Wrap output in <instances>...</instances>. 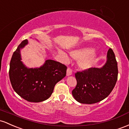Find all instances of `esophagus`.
Wrapping results in <instances>:
<instances>
[{
    "mask_svg": "<svg viewBox=\"0 0 129 129\" xmlns=\"http://www.w3.org/2000/svg\"><path fill=\"white\" fill-rule=\"evenodd\" d=\"M72 74V69L70 68H68L67 69V71H66V75H67V76H71Z\"/></svg>",
    "mask_w": 129,
    "mask_h": 129,
    "instance_id": "34e87169",
    "label": "esophagus"
}]
</instances>
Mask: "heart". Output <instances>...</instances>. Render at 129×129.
<instances>
[{
	"instance_id": "b5f03b06",
	"label": "heart",
	"mask_w": 129,
	"mask_h": 129,
	"mask_svg": "<svg viewBox=\"0 0 129 129\" xmlns=\"http://www.w3.org/2000/svg\"><path fill=\"white\" fill-rule=\"evenodd\" d=\"M92 49L89 47H85L78 50H74L71 52V55L73 58L80 60L79 66L82 69H88L90 68L96 61L97 55L92 52ZM61 55L64 60H68V57L64 53L61 52Z\"/></svg>"
}]
</instances>
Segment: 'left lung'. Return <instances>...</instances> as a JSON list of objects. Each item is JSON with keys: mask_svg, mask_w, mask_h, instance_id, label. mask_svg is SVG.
<instances>
[{"mask_svg": "<svg viewBox=\"0 0 129 129\" xmlns=\"http://www.w3.org/2000/svg\"><path fill=\"white\" fill-rule=\"evenodd\" d=\"M107 57L106 63L101 68H91L76 73L77 85L72 94L77 102L97 103L105 99L112 91L118 79V64L111 49H108Z\"/></svg>", "mask_w": 129, "mask_h": 129, "instance_id": "obj_1", "label": "left lung"}]
</instances>
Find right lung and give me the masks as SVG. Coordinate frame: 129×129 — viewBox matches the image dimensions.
I'll return each instance as SVG.
<instances>
[{
	"mask_svg": "<svg viewBox=\"0 0 129 129\" xmlns=\"http://www.w3.org/2000/svg\"><path fill=\"white\" fill-rule=\"evenodd\" d=\"M28 44L22 41L14 52L10 63L9 76L14 91L31 102H40L50 97L56 83L66 76L67 67L60 62L46 60L38 68H28L21 61V50Z\"/></svg>",
	"mask_w": 129,
	"mask_h": 129,
	"instance_id": "obj_1",
	"label": "right lung"
}]
</instances>
